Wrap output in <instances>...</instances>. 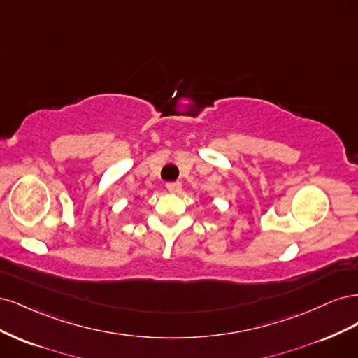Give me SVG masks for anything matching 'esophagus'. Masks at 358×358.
Instances as JSON below:
<instances>
[{"label": "esophagus", "instance_id": "obj_1", "mask_svg": "<svg viewBox=\"0 0 358 358\" xmlns=\"http://www.w3.org/2000/svg\"><path fill=\"white\" fill-rule=\"evenodd\" d=\"M166 187L173 194H179L182 191V183L180 182H169Z\"/></svg>", "mask_w": 358, "mask_h": 358}]
</instances>
